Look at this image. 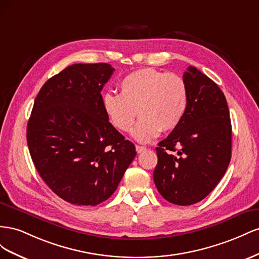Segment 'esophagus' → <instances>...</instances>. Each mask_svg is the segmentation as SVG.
Here are the masks:
<instances>
[{
	"label": "esophagus",
	"instance_id": "obj_1",
	"mask_svg": "<svg viewBox=\"0 0 259 259\" xmlns=\"http://www.w3.org/2000/svg\"><path fill=\"white\" fill-rule=\"evenodd\" d=\"M136 150H137V152H138V153H142V152H144V151L146 150V147H145V146H140V145H137V146H136Z\"/></svg>",
	"mask_w": 259,
	"mask_h": 259
}]
</instances>
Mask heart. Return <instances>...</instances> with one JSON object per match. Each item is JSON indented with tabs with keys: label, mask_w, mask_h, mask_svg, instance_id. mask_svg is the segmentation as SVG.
<instances>
[{
	"label": "heart",
	"mask_w": 259,
	"mask_h": 259,
	"mask_svg": "<svg viewBox=\"0 0 259 259\" xmlns=\"http://www.w3.org/2000/svg\"><path fill=\"white\" fill-rule=\"evenodd\" d=\"M120 94L107 92L102 106L109 122L118 131L128 132L137 113L141 118L132 131L139 142H149L159 132L179 125L188 106V88L172 73L142 68L125 76L119 83Z\"/></svg>",
	"instance_id": "b5f03b06"
}]
</instances>
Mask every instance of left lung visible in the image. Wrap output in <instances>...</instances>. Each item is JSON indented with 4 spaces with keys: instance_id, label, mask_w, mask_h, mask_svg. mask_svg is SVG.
<instances>
[{
    "instance_id": "obj_1",
    "label": "left lung",
    "mask_w": 259,
    "mask_h": 259,
    "mask_svg": "<svg viewBox=\"0 0 259 259\" xmlns=\"http://www.w3.org/2000/svg\"><path fill=\"white\" fill-rule=\"evenodd\" d=\"M183 80L187 110L178 127L156 147L154 182L168 202L188 206L207 196L226 174L232 128L225 94L217 83L193 66L184 71Z\"/></svg>"
}]
</instances>
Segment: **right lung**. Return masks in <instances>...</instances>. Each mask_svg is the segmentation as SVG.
<instances>
[{"mask_svg":"<svg viewBox=\"0 0 259 259\" xmlns=\"http://www.w3.org/2000/svg\"><path fill=\"white\" fill-rule=\"evenodd\" d=\"M109 64H73L36 95L27 143L36 171L64 201L95 206L112 195L136 157V146L107 119L101 91Z\"/></svg>","mask_w":259,"mask_h":259,"instance_id":"add662e5","label":"right lung"}]
</instances>
